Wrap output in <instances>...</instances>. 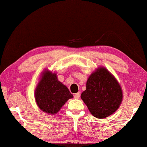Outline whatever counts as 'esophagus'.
Here are the masks:
<instances>
[{
  "label": "esophagus",
  "mask_w": 147,
  "mask_h": 147,
  "mask_svg": "<svg viewBox=\"0 0 147 147\" xmlns=\"http://www.w3.org/2000/svg\"><path fill=\"white\" fill-rule=\"evenodd\" d=\"M80 97V93H77L74 95V98L75 99H79Z\"/></svg>",
  "instance_id": "34e87169"
}]
</instances>
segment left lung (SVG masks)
<instances>
[{
  "label": "left lung",
  "instance_id": "left-lung-1",
  "mask_svg": "<svg viewBox=\"0 0 147 147\" xmlns=\"http://www.w3.org/2000/svg\"><path fill=\"white\" fill-rule=\"evenodd\" d=\"M81 99L90 113L97 119H104L117 111L123 99L120 84L105 67H99L88 78L86 88Z\"/></svg>",
  "mask_w": 147,
  "mask_h": 147
}]
</instances>
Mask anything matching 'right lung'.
<instances>
[{
  "mask_svg": "<svg viewBox=\"0 0 147 147\" xmlns=\"http://www.w3.org/2000/svg\"><path fill=\"white\" fill-rule=\"evenodd\" d=\"M35 97L37 106L42 111L54 115L69 99L73 97V95L66 86L58 80L57 74L46 70L36 87Z\"/></svg>",
  "mask_w": 147,
  "mask_h": 147,
  "instance_id": "right-lung-1",
  "label": "right lung"
}]
</instances>
